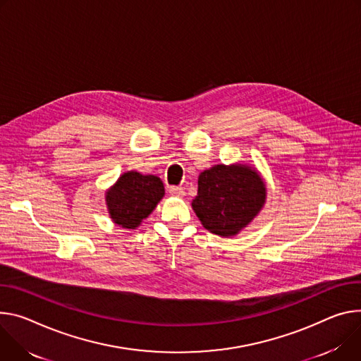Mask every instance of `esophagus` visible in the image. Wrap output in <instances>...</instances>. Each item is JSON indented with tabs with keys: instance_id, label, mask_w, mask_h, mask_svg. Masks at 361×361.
Here are the masks:
<instances>
[{
	"instance_id": "34e87169",
	"label": "esophagus",
	"mask_w": 361,
	"mask_h": 361,
	"mask_svg": "<svg viewBox=\"0 0 361 361\" xmlns=\"http://www.w3.org/2000/svg\"><path fill=\"white\" fill-rule=\"evenodd\" d=\"M169 191H170L173 197H184V195H185V191L181 187H170Z\"/></svg>"
}]
</instances>
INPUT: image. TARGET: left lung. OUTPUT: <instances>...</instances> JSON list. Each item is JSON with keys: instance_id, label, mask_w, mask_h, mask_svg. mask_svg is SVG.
Here are the masks:
<instances>
[{"instance_id": "1", "label": "left lung", "mask_w": 361, "mask_h": 361, "mask_svg": "<svg viewBox=\"0 0 361 361\" xmlns=\"http://www.w3.org/2000/svg\"><path fill=\"white\" fill-rule=\"evenodd\" d=\"M267 194L265 180L249 164H217L200 173L191 207L210 233L233 238L264 209Z\"/></svg>"}]
</instances>
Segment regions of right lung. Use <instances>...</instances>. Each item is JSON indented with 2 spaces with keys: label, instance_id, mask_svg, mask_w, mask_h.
<instances>
[{
  "label": "right lung",
  "instance_id": "add662e5",
  "mask_svg": "<svg viewBox=\"0 0 361 361\" xmlns=\"http://www.w3.org/2000/svg\"><path fill=\"white\" fill-rule=\"evenodd\" d=\"M166 194L162 181L152 174L123 173L105 192L111 220L122 228H137Z\"/></svg>",
  "mask_w": 361,
  "mask_h": 361
}]
</instances>
